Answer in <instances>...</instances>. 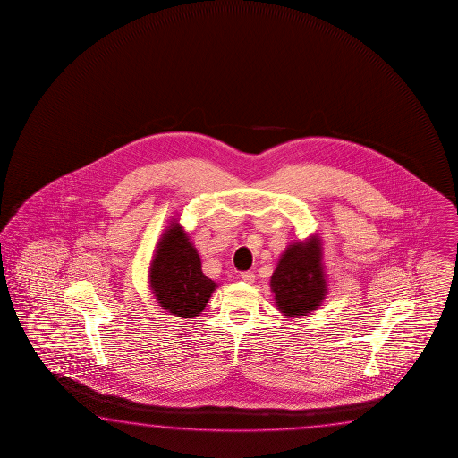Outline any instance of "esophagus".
I'll return each instance as SVG.
<instances>
[{"mask_svg": "<svg viewBox=\"0 0 458 458\" xmlns=\"http://www.w3.org/2000/svg\"><path fill=\"white\" fill-rule=\"evenodd\" d=\"M241 279L247 284H253L255 282V274L253 271H243L241 272Z\"/></svg>", "mask_w": 458, "mask_h": 458, "instance_id": "esophagus-1", "label": "esophagus"}]
</instances>
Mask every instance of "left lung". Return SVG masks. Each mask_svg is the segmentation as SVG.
Here are the masks:
<instances>
[{
  "label": "left lung",
  "instance_id": "left-lung-1",
  "mask_svg": "<svg viewBox=\"0 0 458 458\" xmlns=\"http://www.w3.org/2000/svg\"><path fill=\"white\" fill-rule=\"evenodd\" d=\"M271 288L279 310L287 316L298 318L318 308L326 296L327 288L316 239L288 247L272 274Z\"/></svg>",
  "mask_w": 458,
  "mask_h": 458
}]
</instances>
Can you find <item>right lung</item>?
<instances>
[{
	"label": "right lung",
	"instance_id": "obj_1",
	"mask_svg": "<svg viewBox=\"0 0 458 458\" xmlns=\"http://www.w3.org/2000/svg\"><path fill=\"white\" fill-rule=\"evenodd\" d=\"M150 287L163 310L179 318L200 314L216 287L203 274L197 250L176 223L158 243L150 267Z\"/></svg>",
	"mask_w": 458,
	"mask_h": 458
}]
</instances>
